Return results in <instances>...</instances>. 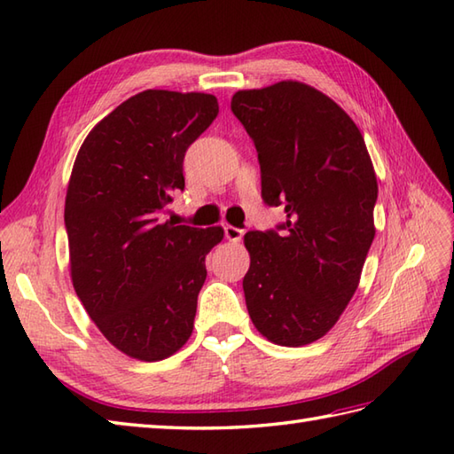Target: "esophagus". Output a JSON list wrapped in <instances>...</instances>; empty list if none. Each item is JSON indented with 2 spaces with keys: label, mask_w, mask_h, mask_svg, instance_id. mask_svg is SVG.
Masks as SVG:
<instances>
[{
  "label": "esophagus",
  "mask_w": 454,
  "mask_h": 454,
  "mask_svg": "<svg viewBox=\"0 0 454 454\" xmlns=\"http://www.w3.org/2000/svg\"><path fill=\"white\" fill-rule=\"evenodd\" d=\"M224 236H226V239H230V242H239L244 236V230L228 224V226H224Z\"/></svg>",
  "instance_id": "1"
}]
</instances>
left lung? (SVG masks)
Wrapping results in <instances>:
<instances>
[{"mask_svg":"<svg viewBox=\"0 0 454 454\" xmlns=\"http://www.w3.org/2000/svg\"><path fill=\"white\" fill-rule=\"evenodd\" d=\"M232 113L254 140L262 197L286 222L244 236L249 317L269 341L301 347L340 320L374 239L376 176L361 130L302 82L244 90Z\"/></svg>","mask_w":454,"mask_h":454,"instance_id":"1","label":"left lung"}]
</instances>
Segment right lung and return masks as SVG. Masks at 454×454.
Instances as JSON below:
<instances>
[{
  "label": "right lung",
  "instance_id": "right-lung-1",
  "mask_svg": "<svg viewBox=\"0 0 454 454\" xmlns=\"http://www.w3.org/2000/svg\"><path fill=\"white\" fill-rule=\"evenodd\" d=\"M218 114L208 93L146 90L83 140L67 183L64 222L75 294L111 345L161 361L192 333L205 259L220 226L163 220L185 189V152Z\"/></svg>",
  "mask_w": 454,
  "mask_h": 454
}]
</instances>
